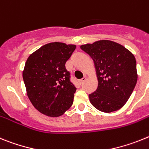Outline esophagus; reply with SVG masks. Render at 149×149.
<instances>
[{"label": "esophagus", "mask_w": 149, "mask_h": 149, "mask_svg": "<svg viewBox=\"0 0 149 149\" xmlns=\"http://www.w3.org/2000/svg\"><path fill=\"white\" fill-rule=\"evenodd\" d=\"M85 80H86V77H83V78H82V79L79 80V84H80V85H82V84L84 82H85Z\"/></svg>", "instance_id": "1"}]
</instances>
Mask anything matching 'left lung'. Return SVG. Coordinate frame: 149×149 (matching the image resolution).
Listing matches in <instances>:
<instances>
[{
    "instance_id": "1",
    "label": "left lung",
    "mask_w": 149,
    "mask_h": 149,
    "mask_svg": "<svg viewBox=\"0 0 149 149\" xmlns=\"http://www.w3.org/2000/svg\"><path fill=\"white\" fill-rule=\"evenodd\" d=\"M92 58L98 87L89 94L91 103L103 112L123 107L128 100L137 82L134 55L121 44L107 40L80 46Z\"/></svg>"
}]
</instances>
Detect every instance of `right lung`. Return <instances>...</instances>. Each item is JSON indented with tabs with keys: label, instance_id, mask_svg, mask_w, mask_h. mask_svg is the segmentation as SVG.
Returning a JSON list of instances; mask_svg holds the SVG:
<instances>
[{
	"label": "right lung",
	"instance_id": "add662e5",
	"mask_svg": "<svg viewBox=\"0 0 149 149\" xmlns=\"http://www.w3.org/2000/svg\"><path fill=\"white\" fill-rule=\"evenodd\" d=\"M76 46L54 42L30 55L22 73L30 101L49 117H59L73 104L76 87L70 81L65 64Z\"/></svg>",
	"mask_w": 149,
	"mask_h": 149
}]
</instances>
